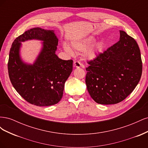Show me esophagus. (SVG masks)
I'll return each mask as SVG.
<instances>
[{
  "label": "esophagus",
  "instance_id": "obj_1",
  "mask_svg": "<svg viewBox=\"0 0 148 148\" xmlns=\"http://www.w3.org/2000/svg\"><path fill=\"white\" fill-rule=\"evenodd\" d=\"M73 65L75 67H77V68H79V67H82V68H84V65L82 64H80V62H79L78 61L74 62Z\"/></svg>",
  "mask_w": 148,
  "mask_h": 148
}]
</instances>
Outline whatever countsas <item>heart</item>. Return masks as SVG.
<instances>
[{"label":"heart","mask_w":148,"mask_h":148,"mask_svg":"<svg viewBox=\"0 0 148 148\" xmlns=\"http://www.w3.org/2000/svg\"><path fill=\"white\" fill-rule=\"evenodd\" d=\"M95 38L93 36H88L84 37L83 38L79 39L77 40H75L73 41L71 43V47H72L75 51L82 52L83 51L89 46L91 45L92 43L95 41ZM102 44L101 42H95L88 48L84 53L85 57L88 59L92 60L95 59L97 57V56L99 54L102 49ZM63 47L64 50L69 53L70 55L73 54V51L69 45L66 44H64Z\"/></svg>","instance_id":"heart-1"}]
</instances>
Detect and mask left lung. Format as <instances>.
Instances as JSON below:
<instances>
[{
	"label": "left lung",
	"mask_w": 148,
	"mask_h": 148,
	"mask_svg": "<svg viewBox=\"0 0 148 148\" xmlns=\"http://www.w3.org/2000/svg\"><path fill=\"white\" fill-rule=\"evenodd\" d=\"M88 64L87 89L92 99L100 104L123 101L136 88L142 74L138 44L121 30L119 41Z\"/></svg>",
	"instance_id": "1"
}]
</instances>
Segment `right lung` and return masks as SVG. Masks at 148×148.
<instances>
[{
  "label": "right lung",
  "mask_w": 148,
  "mask_h": 148,
  "mask_svg": "<svg viewBox=\"0 0 148 148\" xmlns=\"http://www.w3.org/2000/svg\"><path fill=\"white\" fill-rule=\"evenodd\" d=\"M37 39L43 48L34 64H27L19 55L21 42ZM58 39L53 30L30 29L13 41L9 53L8 71L10 82L25 100L37 106L57 104L63 96L64 85L73 69V60H64L56 54Z\"/></svg>",
  "instance_id": "1"
}]
</instances>
